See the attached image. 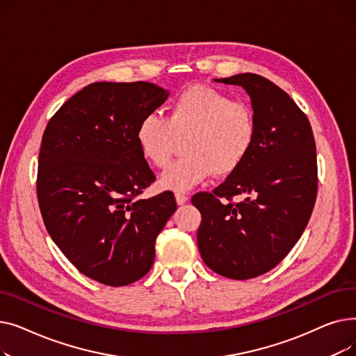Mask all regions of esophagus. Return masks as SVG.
Here are the masks:
<instances>
[{"label":"esophagus","mask_w":356,"mask_h":356,"mask_svg":"<svg viewBox=\"0 0 356 356\" xmlns=\"http://www.w3.org/2000/svg\"><path fill=\"white\" fill-rule=\"evenodd\" d=\"M188 200H189L188 195H184V193H181V192H177V193H176V202H177V204H183V203H186Z\"/></svg>","instance_id":"obj_1"}]
</instances>
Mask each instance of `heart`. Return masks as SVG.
<instances>
[{"mask_svg":"<svg viewBox=\"0 0 356 356\" xmlns=\"http://www.w3.org/2000/svg\"><path fill=\"white\" fill-rule=\"evenodd\" d=\"M252 106L232 99L215 88L196 85L181 90L168 106L167 117L148 112L137 127L143 156L159 168L170 163L179 140L183 157L160 179L172 191H189L213 173L227 176L245 161L257 140Z\"/></svg>","mask_w":356,"mask_h":356,"instance_id":"heart-1","label":"heart"}]
</instances>
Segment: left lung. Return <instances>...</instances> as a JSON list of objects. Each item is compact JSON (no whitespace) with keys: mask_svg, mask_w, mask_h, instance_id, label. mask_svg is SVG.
<instances>
[{"mask_svg":"<svg viewBox=\"0 0 356 356\" xmlns=\"http://www.w3.org/2000/svg\"><path fill=\"white\" fill-rule=\"evenodd\" d=\"M218 82L248 92L258 129L238 170L192 197L202 215L197 247L215 273L248 280L280 264L307 227L317 196L316 144L305 112L271 81L241 73Z\"/></svg>","mask_w":356,"mask_h":356,"instance_id":"obj_1","label":"left lung"}]
</instances>
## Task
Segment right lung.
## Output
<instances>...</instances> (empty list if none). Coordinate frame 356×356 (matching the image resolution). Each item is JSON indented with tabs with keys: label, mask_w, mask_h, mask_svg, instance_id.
I'll list each match as a JSON object with an SVG mask.
<instances>
[{
	"label": "right lung",
	"mask_w": 356,
	"mask_h": 356,
	"mask_svg": "<svg viewBox=\"0 0 356 356\" xmlns=\"http://www.w3.org/2000/svg\"><path fill=\"white\" fill-rule=\"evenodd\" d=\"M167 97L141 81L90 83L43 133L35 188L46 229L74 267L105 286H128L149 271L156 239L177 209L172 192L140 199L156 176L137 127Z\"/></svg>",
	"instance_id": "add662e5"
}]
</instances>
